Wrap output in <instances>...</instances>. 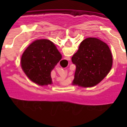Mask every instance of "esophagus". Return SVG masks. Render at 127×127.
Masks as SVG:
<instances>
[{
    "mask_svg": "<svg viewBox=\"0 0 127 127\" xmlns=\"http://www.w3.org/2000/svg\"><path fill=\"white\" fill-rule=\"evenodd\" d=\"M70 58H69V57H67V58H66L65 59H63V60H67V61H69V60H70Z\"/></svg>",
    "mask_w": 127,
    "mask_h": 127,
    "instance_id": "34e87169",
    "label": "esophagus"
}]
</instances>
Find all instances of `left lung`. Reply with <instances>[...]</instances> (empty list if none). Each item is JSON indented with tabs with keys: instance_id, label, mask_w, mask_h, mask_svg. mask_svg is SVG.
Wrapping results in <instances>:
<instances>
[{
	"instance_id": "8db88e82",
	"label": "left lung",
	"mask_w": 127,
	"mask_h": 127,
	"mask_svg": "<svg viewBox=\"0 0 127 127\" xmlns=\"http://www.w3.org/2000/svg\"><path fill=\"white\" fill-rule=\"evenodd\" d=\"M72 62L76 66L72 84L92 87L108 74L113 65V57L107 44L97 38L88 37L81 42Z\"/></svg>"
}]
</instances>
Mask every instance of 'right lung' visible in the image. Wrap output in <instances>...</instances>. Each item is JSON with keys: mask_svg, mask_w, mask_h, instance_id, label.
<instances>
[{"mask_svg": "<svg viewBox=\"0 0 127 127\" xmlns=\"http://www.w3.org/2000/svg\"><path fill=\"white\" fill-rule=\"evenodd\" d=\"M62 59L53 42L39 39L28 46L21 58L22 68L29 79L39 85H51V72Z\"/></svg>", "mask_w": 127, "mask_h": 127, "instance_id": "obj_1", "label": "right lung"}]
</instances>
